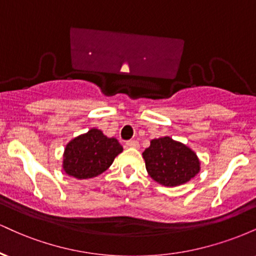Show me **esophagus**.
Masks as SVG:
<instances>
[{
    "label": "esophagus",
    "mask_w": 256,
    "mask_h": 256,
    "mask_svg": "<svg viewBox=\"0 0 256 256\" xmlns=\"http://www.w3.org/2000/svg\"><path fill=\"white\" fill-rule=\"evenodd\" d=\"M126 146H128V148H140V142L136 140H131L126 142Z\"/></svg>",
    "instance_id": "34e87169"
}]
</instances>
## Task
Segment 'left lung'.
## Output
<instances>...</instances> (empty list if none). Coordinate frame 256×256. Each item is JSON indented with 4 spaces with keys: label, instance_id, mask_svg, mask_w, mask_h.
<instances>
[{
    "label": "left lung",
    "instance_id": "left-lung-1",
    "mask_svg": "<svg viewBox=\"0 0 256 256\" xmlns=\"http://www.w3.org/2000/svg\"><path fill=\"white\" fill-rule=\"evenodd\" d=\"M148 174L165 186L185 184L198 174L201 162L196 152L184 143L165 136L154 138L143 152Z\"/></svg>",
    "mask_w": 256,
    "mask_h": 256
}]
</instances>
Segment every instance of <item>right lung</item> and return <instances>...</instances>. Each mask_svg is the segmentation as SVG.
I'll use <instances>...</instances> for the list:
<instances>
[{"label": "right lung", "mask_w": 256, "mask_h": 256, "mask_svg": "<svg viewBox=\"0 0 256 256\" xmlns=\"http://www.w3.org/2000/svg\"><path fill=\"white\" fill-rule=\"evenodd\" d=\"M122 152V146L116 138L107 137L96 128H90L67 143L62 168L70 177L94 178L108 170Z\"/></svg>", "instance_id": "add662e5"}]
</instances>
